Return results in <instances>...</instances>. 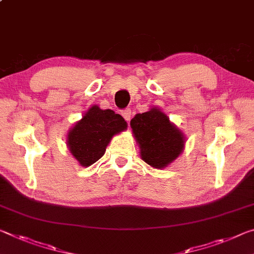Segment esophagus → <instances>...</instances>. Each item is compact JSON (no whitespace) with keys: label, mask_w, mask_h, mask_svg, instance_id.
Returning <instances> with one entry per match:
<instances>
[{"label":"esophagus","mask_w":254,"mask_h":254,"mask_svg":"<svg viewBox=\"0 0 254 254\" xmlns=\"http://www.w3.org/2000/svg\"><path fill=\"white\" fill-rule=\"evenodd\" d=\"M122 117L127 120V121H130L131 117H132V113H131V110L130 109H127V110H123L122 111Z\"/></svg>","instance_id":"obj_1"}]
</instances>
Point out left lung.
I'll use <instances>...</instances> for the list:
<instances>
[{
  "label": "left lung",
  "instance_id": "obj_1",
  "mask_svg": "<svg viewBox=\"0 0 254 254\" xmlns=\"http://www.w3.org/2000/svg\"><path fill=\"white\" fill-rule=\"evenodd\" d=\"M131 127L141 149V158L154 168H165L184 149V135L161 111L151 109L136 114Z\"/></svg>",
  "mask_w": 254,
  "mask_h": 254
}]
</instances>
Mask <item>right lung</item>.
I'll use <instances>...</instances> for the list:
<instances>
[{
	"mask_svg": "<svg viewBox=\"0 0 254 254\" xmlns=\"http://www.w3.org/2000/svg\"><path fill=\"white\" fill-rule=\"evenodd\" d=\"M126 128L121 115L94 105L68 133V148L81 166L88 167L102 158L112 136Z\"/></svg>",
	"mask_w": 254,
	"mask_h": 254,
	"instance_id": "obj_1",
	"label": "right lung"
}]
</instances>
